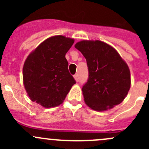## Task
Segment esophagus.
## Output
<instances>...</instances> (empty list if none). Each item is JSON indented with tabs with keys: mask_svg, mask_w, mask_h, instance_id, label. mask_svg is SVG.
<instances>
[{
	"mask_svg": "<svg viewBox=\"0 0 149 149\" xmlns=\"http://www.w3.org/2000/svg\"><path fill=\"white\" fill-rule=\"evenodd\" d=\"M73 77H74V79H76V81H79V76H78V74H75L74 76H73Z\"/></svg>",
	"mask_w": 149,
	"mask_h": 149,
	"instance_id": "obj_1",
	"label": "esophagus"
}]
</instances>
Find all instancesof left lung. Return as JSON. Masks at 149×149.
<instances>
[{"label": "left lung", "mask_w": 149, "mask_h": 149, "mask_svg": "<svg viewBox=\"0 0 149 149\" xmlns=\"http://www.w3.org/2000/svg\"><path fill=\"white\" fill-rule=\"evenodd\" d=\"M86 60L87 81L82 87L84 101L91 109L104 111L120 104L130 87L128 66L109 45L81 41L75 45Z\"/></svg>", "instance_id": "8db88e82"}]
</instances>
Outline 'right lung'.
Segmentation results:
<instances>
[{
	"label": "right lung",
	"instance_id": "add662e5",
	"mask_svg": "<svg viewBox=\"0 0 149 149\" xmlns=\"http://www.w3.org/2000/svg\"><path fill=\"white\" fill-rule=\"evenodd\" d=\"M74 40L55 36L42 42L26 58L23 68L25 89L32 102L44 107L62 104L76 83L69 73L65 54Z\"/></svg>",
	"mask_w": 149,
	"mask_h": 149
}]
</instances>
